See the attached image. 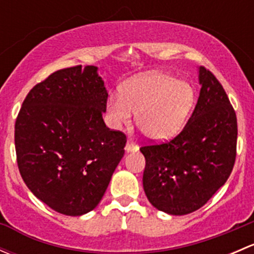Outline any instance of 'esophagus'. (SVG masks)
<instances>
[{
  "label": "esophagus",
  "mask_w": 254,
  "mask_h": 254,
  "mask_svg": "<svg viewBox=\"0 0 254 254\" xmlns=\"http://www.w3.org/2000/svg\"><path fill=\"white\" fill-rule=\"evenodd\" d=\"M139 150V147H137V145H135L132 141H127V146H125V151L127 152H134V151H137Z\"/></svg>",
  "instance_id": "obj_1"
}]
</instances>
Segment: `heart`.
Masks as SVG:
<instances>
[{
	"mask_svg": "<svg viewBox=\"0 0 254 254\" xmlns=\"http://www.w3.org/2000/svg\"><path fill=\"white\" fill-rule=\"evenodd\" d=\"M194 103L195 91L191 84L179 82L168 73L151 72L127 82L122 97H111L107 107L114 127L129 124L134 112L143 134L161 141L183 127Z\"/></svg>",
	"mask_w": 254,
	"mask_h": 254,
	"instance_id": "obj_1",
	"label": "heart"
}]
</instances>
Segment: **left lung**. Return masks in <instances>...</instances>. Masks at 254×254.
Masks as SVG:
<instances>
[{
    "instance_id": "8db88e82",
    "label": "left lung",
    "mask_w": 254,
    "mask_h": 254,
    "mask_svg": "<svg viewBox=\"0 0 254 254\" xmlns=\"http://www.w3.org/2000/svg\"><path fill=\"white\" fill-rule=\"evenodd\" d=\"M198 103L168 142L142 146L143 190L156 209L187 215L200 209L226 183L236 160L237 119L216 77L199 67Z\"/></svg>"
}]
</instances>
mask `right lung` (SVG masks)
<instances>
[{"label": "right lung", "mask_w": 254, "mask_h": 254, "mask_svg": "<svg viewBox=\"0 0 254 254\" xmlns=\"http://www.w3.org/2000/svg\"><path fill=\"white\" fill-rule=\"evenodd\" d=\"M104 81L96 66H73L35 84L14 127L17 163L29 190L51 209L81 216L99 204L127 136L107 127Z\"/></svg>", "instance_id": "right-lung-1"}]
</instances>
